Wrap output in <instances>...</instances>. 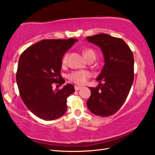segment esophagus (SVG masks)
I'll use <instances>...</instances> for the list:
<instances>
[{"instance_id":"34e87169","label":"esophagus","mask_w":155,"mask_h":155,"mask_svg":"<svg viewBox=\"0 0 155 155\" xmlns=\"http://www.w3.org/2000/svg\"><path fill=\"white\" fill-rule=\"evenodd\" d=\"M74 88H75V91H78L80 90L82 88V87H80V86H77V85H75L74 86Z\"/></svg>"}]
</instances>
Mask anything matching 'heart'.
Segmentation results:
<instances>
[{
    "label": "heart",
    "mask_w": 155,
    "mask_h": 155,
    "mask_svg": "<svg viewBox=\"0 0 155 155\" xmlns=\"http://www.w3.org/2000/svg\"><path fill=\"white\" fill-rule=\"evenodd\" d=\"M84 55L87 59L91 57V56H94L95 52L92 49H86L84 51ZM69 57V53H66L62 59V63L63 65L67 64L68 59ZM91 77V73L88 71L85 70H80V71H75L71 72L68 75V80L72 82V83L78 84H84L87 82L88 79Z\"/></svg>",
    "instance_id": "1"
}]
</instances>
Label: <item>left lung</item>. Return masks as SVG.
Listing matches in <instances>:
<instances>
[{
    "mask_svg": "<svg viewBox=\"0 0 155 155\" xmlns=\"http://www.w3.org/2000/svg\"><path fill=\"white\" fill-rule=\"evenodd\" d=\"M87 39L101 48L105 62L97 78L104 83L89 87L91 95L87 102V107L98 116H110L123 106L133 84V52L123 39L107 34L95 35Z\"/></svg>",
    "mask_w": 155,
    "mask_h": 155,
    "instance_id": "left-lung-1",
    "label": "left lung"
}]
</instances>
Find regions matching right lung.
<instances>
[{"mask_svg": "<svg viewBox=\"0 0 155 155\" xmlns=\"http://www.w3.org/2000/svg\"><path fill=\"white\" fill-rule=\"evenodd\" d=\"M76 38L46 39L27 48L19 58L16 79L20 95L26 106L38 118L52 120L67 109V98L74 92L67 84L52 90V84L64 83L61 74L63 55Z\"/></svg>", "mask_w": 155, "mask_h": 155, "instance_id": "1", "label": "right lung"}]
</instances>
